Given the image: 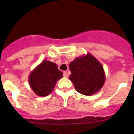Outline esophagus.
<instances>
[{"instance_id":"1","label":"esophagus","mask_w":134,"mask_h":134,"mask_svg":"<svg viewBox=\"0 0 134 134\" xmlns=\"http://www.w3.org/2000/svg\"><path fill=\"white\" fill-rule=\"evenodd\" d=\"M63 75L64 77H68V74H67V72H66V71H64L63 72Z\"/></svg>"}]
</instances>
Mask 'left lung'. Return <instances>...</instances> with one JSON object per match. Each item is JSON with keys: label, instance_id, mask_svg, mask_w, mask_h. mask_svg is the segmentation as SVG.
<instances>
[{"label": "left lung", "instance_id": "obj_1", "mask_svg": "<svg viewBox=\"0 0 134 134\" xmlns=\"http://www.w3.org/2000/svg\"><path fill=\"white\" fill-rule=\"evenodd\" d=\"M69 79L75 89L85 95H92L101 88L105 77L102 65L95 58L87 54L76 58L69 65Z\"/></svg>", "mask_w": 134, "mask_h": 134}]
</instances>
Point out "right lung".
<instances>
[{
  "instance_id": "obj_1",
  "label": "right lung",
  "mask_w": 134,
  "mask_h": 134,
  "mask_svg": "<svg viewBox=\"0 0 134 134\" xmlns=\"http://www.w3.org/2000/svg\"><path fill=\"white\" fill-rule=\"evenodd\" d=\"M62 76V71L55 63L44 60L31 73L29 85L37 95L45 97L50 94L56 82Z\"/></svg>"
}]
</instances>
